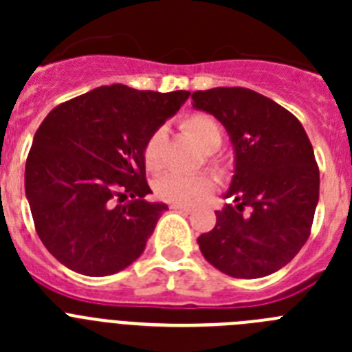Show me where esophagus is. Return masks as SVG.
<instances>
[{
  "instance_id": "esophagus-1",
  "label": "esophagus",
  "mask_w": 352,
  "mask_h": 352,
  "mask_svg": "<svg viewBox=\"0 0 352 352\" xmlns=\"http://www.w3.org/2000/svg\"><path fill=\"white\" fill-rule=\"evenodd\" d=\"M169 208L174 211H185V213H190L192 211V208L186 206V204H170Z\"/></svg>"
}]
</instances>
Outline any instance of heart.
<instances>
[{
  "label": "heart",
  "instance_id": "heart-1",
  "mask_svg": "<svg viewBox=\"0 0 352 352\" xmlns=\"http://www.w3.org/2000/svg\"><path fill=\"white\" fill-rule=\"evenodd\" d=\"M179 129L199 146L206 151L208 160L217 170L222 169V164L213 158V151L219 149L222 144L223 132L222 126L213 116L206 113H190L182 118ZM162 142H164V133L162 130H155L144 142L142 148V160L149 173H157L162 167ZM213 188V179L208 174H185L166 173L155 182V194L158 199L167 201L173 204H188L192 201L204 197L210 194Z\"/></svg>",
  "mask_w": 352,
  "mask_h": 352
}]
</instances>
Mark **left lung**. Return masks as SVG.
<instances>
[{"label": "left lung", "mask_w": 352, "mask_h": 352, "mask_svg": "<svg viewBox=\"0 0 352 352\" xmlns=\"http://www.w3.org/2000/svg\"><path fill=\"white\" fill-rule=\"evenodd\" d=\"M234 146L236 167L217 226L197 238L204 259L234 278H261L301 250L319 201V167L298 118L248 88L192 93Z\"/></svg>", "instance_id": "obj_1"}]
</instances>
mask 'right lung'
<instances>
[{"label":"right lung","mask_w":352,"mask_h":352,"mask_svg":"<svg viewBox=\"0 0 352 352\" xmlns=\"http://www.w3.org/2000/svg\"><path fill=\"white\" fill-rule=\"evenodd\" d=\"M188 95L100 86L42 121L28 153L26 197L38 238L72 272L113 275L144 252L167 206L144 201L142 148Z\"/></svg>","instance_id":"1"}]
</instances>
